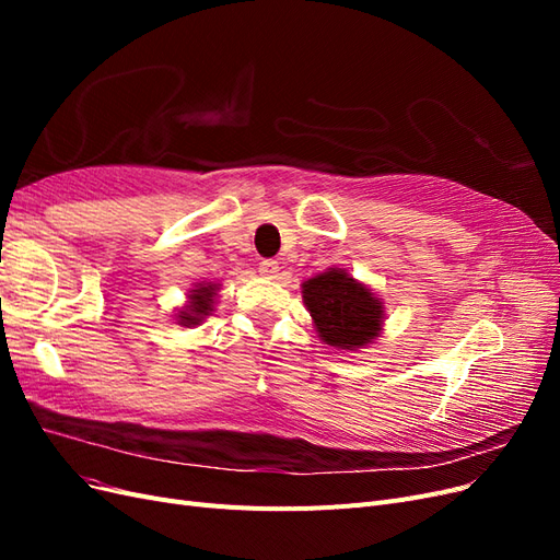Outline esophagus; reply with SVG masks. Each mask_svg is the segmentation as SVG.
<instances>
[{
  "instance_id": "34e87169",
  "label": "esophagus",
  "mask_w": 560,
  "mask_h": 560,
  "mask_svg": "<svg viewBox=\"0 0 560 560\" xmlns=\"http://www.w3.org/2000/svg\"><path fill=\"white\" fill-rule=\"evenodd\" d=\"M259 273L266 276V278H278V273H280V261H276V259H261Z\"/></svg>"
}]
</instances>
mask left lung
I'll return each instance as SVG.
<instances>
[{
    "instance_id": "left-lung-1",
    "label": "left lung",
    "mask_w": 560,
    "mask_h": 560,
    "mask_svg": "<svg viewBox=\"0 0 560 560\" xmlns=\"http://www.w3.org/2000/svg\"><path fill=\"white\" fill-rule=\"evenodd\" d=\"M303 303L311 311L322 343L354 350L374 341L383 327V301L343 268H329L303 282Z\"/></svg>"
}]
</instances>
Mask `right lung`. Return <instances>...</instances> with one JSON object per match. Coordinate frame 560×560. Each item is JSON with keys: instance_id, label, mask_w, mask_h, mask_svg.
<instances>
[{"instance_id": "add662e5", "label": "right lung", "mask_w": 560, "mask_h": 560, "mask_svg": "<svg viewBox=\"0 0 560 560\" xmlns=\"http://www.w3.org/2000/svg\"><path fill=\"white\" fill-rule=\"evenodd\" d=\"M219 287L212 284V282H202V284H196V290H191L189 294V306L182 308L177 319L179 325L184 327H196L202 322V317L212 313V303H214V294H217Z\"/></svg>"}]
</instances>
